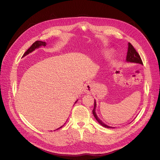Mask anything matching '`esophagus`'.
<instances>
[{
	"label": "esophagus",
	"mask_w": 160,
	"mask_h": 160,
	"mask_svg": "<svg viewBox=\"0 0 160 160\" xmlns=\"http://www.w3.org/2000/svg\"><path fill=\"white\" fill-rule=\"evenodd\" d=\"M93 91V85L91 84V83H88L85 85V92L86 93L90 94L92 91Z\"/></svg>",
	"instance_id": "obj_1"
}]
</instances>
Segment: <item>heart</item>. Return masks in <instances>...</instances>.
<instances>
[{
    "instance_id": "b5f03b06",
    "label": "heart",
    "mask_w": 160,
    "mask_h": 160,
    "mask_svg": "<svg viewBox=\"0 0 160 160\" xmlns=\"http://www.w3.org/2000/svg\"><path fill=\"white\" fill-rule=\"evenodd\" d=\"M108 53H109V52H108Z\"/></svg>"
}]
</instances>
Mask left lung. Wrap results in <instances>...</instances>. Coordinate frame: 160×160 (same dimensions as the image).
<instances>
[{
    "label": "left lung",
    "mask_w": 160,
    "mask_h": 160,
    "mask_svg": "<svg viewBox=\"0 0 160 160\" xmlns=\"http://www.w3.org/2000/svg\"><path fill=\"white\" fill-rule=\"evenodd\" d=\"M126 62H133V63H137V64H140V65H143L142 61L141 59V57H140L138 53V52L135 51L134 49V47L132 46V45L131 43L128 42V52H127V56H126ZM96 101L95 100L94 102V108L93 109V114L94 115V117L95 119L98 121V122L102 125L104 128H113V127L109 126V125H106L102 121H101L99 118L98 116L97 115L96 112H95V109H96Z\"/></svg>",
    "instance_id": "left-lung-1"
}]
</instances>
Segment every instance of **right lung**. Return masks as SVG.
<instances>
[{
  "instance_id": "obj_1",
  "label": "right lung",
  "mask_w": 160,
  "mask_h": 160,
  "mask_svg": "<svg viewBox=\"0 0 160 160\" xmlns=\"http://www.w3.org/2000/svg\"><path fill=\"white\" fill-rule=\"evenodd\" d=\"M46 45H47V42H42V41H35V42H34L33 44L30 47L29 49H28L25 53H24V55H23L22 57H25L26 55L29 54V53H31V52H32V51H35L36 49H38V48L42 47V46L45 47ZM77 101H78V100H77V101H75V103H77ZM63 125H62V126H63ZM62 126L60 127L59 128H62ZM59 128H58L57 129H59Z\"/></svg>"
}]
</instances>
